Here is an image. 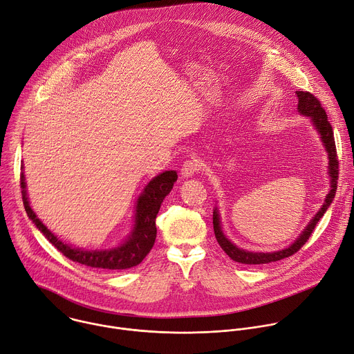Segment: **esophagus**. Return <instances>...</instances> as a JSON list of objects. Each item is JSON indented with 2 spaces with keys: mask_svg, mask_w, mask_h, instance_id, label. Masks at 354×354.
Masks as SVG:
<instances>
[{
  "mask_svg": "<svg viewBox=\"0 0 354 354\" xmlns=\"http://www.w3.org/2000/svg\"><path fill=\"white\" fill-rule=\"evenodd\" d=\"M201 170V163L196 159H188L184 162L183 167H181V176L184 178L192 177L194 174H196Z\"/></svg>",
  "mask_w": 354,
  "mask_h": 354,
  "instance_id": "esophagus-1",
  "label": "esophagus"
}]
</instances>
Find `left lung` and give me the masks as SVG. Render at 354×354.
I'll return each instance as SVG.
<instances>
[{
	"instance_id": "left-lung-1",
	"label": "left lung",
	"mask_w": 354,
	"mask_h": 354,
	"mask_svg": "<svg viewBox=\"0 0 354 354\" xmlns=\"http://www.w3.org/2000/svg\"><path fill=\"white\" fill-rule=\"evenodd\" d=\"M297 97H299V111L304 115H310L314 125L317 127L322 142L328 151L329 155V174H330V191L326 195V199L322 205V207L319 209L318 214L313 218V221L308 223V226L304 229V232L300 234V237L295 241V244H292L289 248H285L281 251H276V252H250V251H244L237 248L234 244H232L223 234L222 227H221V221H219V214L218 210L215 209L214 212V230H215V237L219 243V245L222 247V250L236 262L240 263H247V265H261V263H269V262H274V261H280L283 258H288L293 254H296L311 237L317 223L319 222V219L324 216V214L326 212L328 206L330 205L332 199L335 198L336 194V188H337V177H339V160H337V153H336V145H335V138H333V129L332 125L328 120V115L321 104V102L310 92L307 91H297Z\"/></svg>"
}]
</instances>
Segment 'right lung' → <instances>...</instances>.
<instances>
[{
    "label": "right lung",
    "instance_id": "add662e5",
    "mask_svg": "<svg viewBox=\"0 0 354 354\" xmlns=\"http://www.w3.org/2000/svg\"><path fill=\"white\" fill-rule=\"evenodd\" d=\"M177 181L176 171H165L160 176L155 177L144 194L139 196L136 203V215H135V229L121 247L115 250L106 251H82L78 248H73L58 240L47 227L37 219L35 212L32 210L25 189V176L21 173V188H22V199L25 205V210L28 216L33 221L36 227L46 236V239L65 255L68 259L91 266V268H102L111 270L128 269L139 265L144 258L151 252L155 240H156V216L160 209V205L165 196L171 191L174 183Z\"/></svg>",
    "mask_w": 354,
    "mask_h": 354
}]
</instances>
